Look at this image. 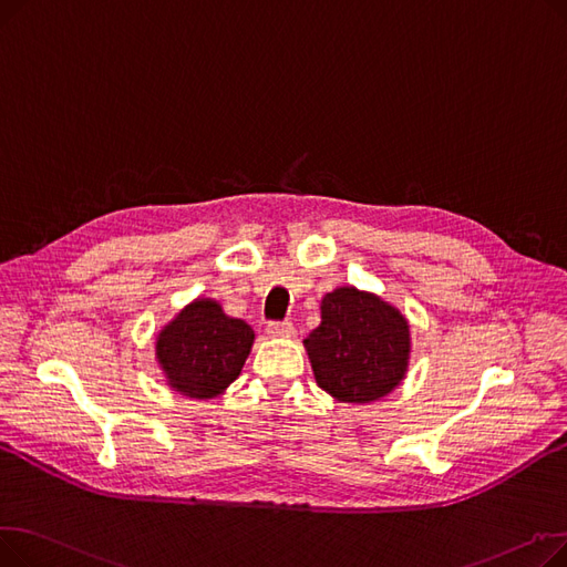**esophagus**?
<instances>
[{
	"label": "esophagus",
	"mask_w": 567,
	"mask_h": 567,
	"mask_svg": "<svg viewBox=\"0 0 567 567\" xmlns=\"http://www.w3.org/2000/svg\"><path fill=\"white\" fill-rule=\"evenodd\" d=\"M266 333L271 338H293L296 329H293L291 321H268Z\"/></svg>",
	"instance_id": "1"
}]
</instances>
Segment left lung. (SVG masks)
Instances as JSON below:
<instances>
[{
  "instance_id": "8db88e82",
  "label": "left lung",
  "mask_w": 567,
  "mask_h": 567,
  "mask_svg": "<svg viewBox=\"0 0 567 567\" xmlns=\"http://www.w3.org/2000/svg\"><path fill=\"white\" fill-rule=\"evenodd\" d=\"M303 344L319 389L349 404H368L395 391L411 353L406 317L355 287L323 296L321 323Z\"/></svg>"
}]
</instances>
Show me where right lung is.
Here are the masks:
<instances>
[{"instance_id": "1", "label": "right lung", "mask_w": 567, "mask_h": 567, "mask_svg": "<svg viewBox=\"0 0 567 567\" xmlns=\"http://www.w3.org/2000/svg\"><path fill=\"white\" fill-rule=\"evenodd\" d=\"M252 342L244 319L227 317L214 299H197L158 333L156 359L172 391L212 400L241 374Z\"/></svg>"}]
</instances>
